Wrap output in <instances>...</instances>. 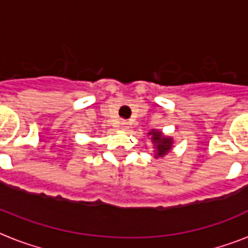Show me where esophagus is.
<instances>
[{"instance_id": "esophagus-1", "label": "esophagus", "mask_w": 248, "mask_h": 248, "mask_svg": "<svg viewBox=\"0 0 248 248\" xmlns=\"http://www.w3.org/2000/svg\"><path fill=\"white\" fill-rule=\"evenodd\" d=\"M121 128H122L124 131H128V130H130V124H128L127 121H122V122H121Z\"/></svg>"}]
</instances>
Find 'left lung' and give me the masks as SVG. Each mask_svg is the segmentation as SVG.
<instances>
[{
	"label": "left lung",
	"instance_id": "obj_1",
	"mask_svg": "<svg viewBox=\"0 0 248 248\" xmlns=\"http://www.w3.org/2000/svg\"><path fill=\"white\" fill-rule=\"evenodd\" d=\"M148 135L151 136V141L153 144V149H155V158H163L167 153L172 151L173 148V139L171 136L165 135L162 131L159 130H151L148 132Z\"/></svg>",
	"mask_w": 248,
	"mask_h": 248
}]
</instances>
